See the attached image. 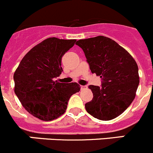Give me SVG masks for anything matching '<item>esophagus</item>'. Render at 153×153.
I'll return each instance as SVG.
<instances>
[{
    "label": "esophagus",
    "instance_id": "34e87169",
    "mask_svg": "<svg viewBox=\"0 0 153 153\" xmlns=\"http://www.w3.org/2000/svg\"><path fill=\"white\" fill-rule=\"evenodd\" d=\"M81 90H86V89H88V86H87V85H81Z\"/></svg>",
    "mask_w": 153,
    "mask_h": 153
}]
</instances>
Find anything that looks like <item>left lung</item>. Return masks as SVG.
<instances>
[{
    "instance_id": "obj_1",
    "label": "left lung",
    "mask_w": 153,
    "mask_h": 153,
    "mask_svg": "<svg viewBox=\"0 0 153 153\" xmlns=\"http://www.w3.org/2000/svg\"><path fill=\"white\" fill-rule=\"evenodd\" d=\"M92 73L102 78L101 87L90 85L93 100L85 104L87 112L97 119L109 121L123 113L136 96L140 82L138 66L131 54L105 36L81 39Z\"/></svg>"
}]
</instances>
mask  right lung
<instances>
[{
  "instance_id": "add662e5",
  "label": "right lung",
  "mask_w": 153,
  "mask_h": 153,
  "mask_svg": "<svg viewBox=\"0 0 153 153\" xmlns=\"http://www.w3.org/2000/svg\"><path fill=\"white\" fill-rule=\"evenodd\" d=\"M75 42L47 38L25 54L14 72L16 95L27 112L42 121L61 116L71 96L79 92L81 87L76 82L54 81L62 72V57Z\"/></svg>"
}]
</instances>
